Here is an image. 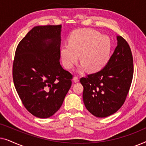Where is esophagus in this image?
Returning <instances> with one entry per match:
<instances>
[{
	"instance_id": "esophagus-1",
	"label": "esophagus",
	"mask_w": 146,
	"mask_h": 146,
	"mask_svg": "<svg viewBox=\"0 0 146 146\" xmlns=\"http://www.w3.org/2000/svg\"><path fill=\"white\" fill-rule=\"evenodd\" d=\"M73 80H74V82H79V78L77 76H76L74 77Z\"/></svg>"
}]
</instances>
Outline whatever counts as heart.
<instances>
[{"mask_svg":"<svg viewBox=\"0 0 146 146\" xmlns=\"http://www.w3.org/2000/svg\"><path fill=\"white\" fill-rule=\"evenodd\" d=\"M111 44L108 36L92 29H80L73 32L68 38V44L60 48L62 61L66 68L71 69L79 59L82 68H88L91 72L102 68L108 61Z\"/></svg>","mask_w":146,"mask_h":146,"instance_id":"b5f03b06","label":"heart"}]
</instances>
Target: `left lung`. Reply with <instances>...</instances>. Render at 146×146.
I'll return each mask as SVG.
<instances>
[{"label": "left lung", "instance_id": "1", "mask_svg": "<svg viewBox=\"0 0 146 146\" xmlns=\"http://www.w3.org/2000/svg\"><path fill=\"white\" fill-rule=\"evenodd\" d=\"M117 46L105 67L80 78L86 109L98 117L116 112L125 101L132 82L133 56L127 41L117 36Z\"/></svg>", "mask_w": 146, "mask_h": 146}]
</instances>
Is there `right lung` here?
<instances>
[{"label":"right lung","instance_id":"obj_1","mask_svg":"<svg viewBox=\"0 0 146 146\" xmlns=\"http://www.w3.org/2000/svg\"><path fill=\"white\" fill-rule=\"evenodd\" d=\"M61 25L34 27L16 49L13 65L15 88L26 109L47 118L62 104L73 75L60 64Z\"/></svg>","mask_w":146,"mask_h":146}]
</instances>
